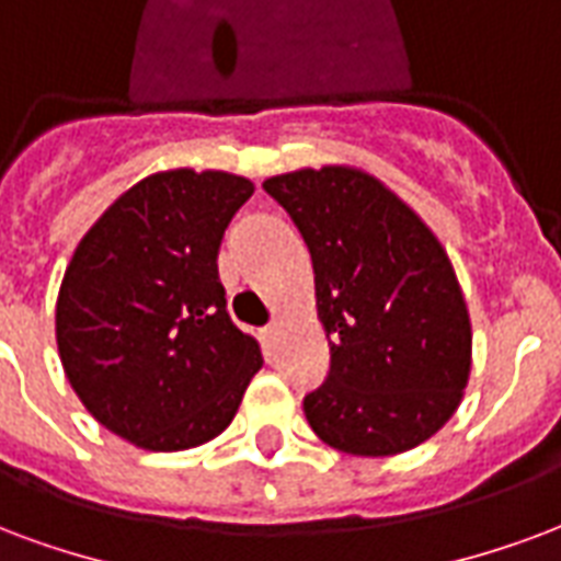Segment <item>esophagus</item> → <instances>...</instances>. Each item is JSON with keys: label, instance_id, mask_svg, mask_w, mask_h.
Returning <instances> with one entry per match:
<instances>
[{"label": "esophagus", "instance_id": "34e87169", "mask_svg": "<svg viewBox=\"0 0 561 561\" xmlns=\"http://www.w3.org/2000/svg\"><path fill=\"white\" fill-rule=\"evenodd\" d=\"M279 335H282V323L279 321H273L267 330H264V339H267V342H276Z\"/></svg>", "mask_w": 561, "mask_h": 561}]
</instances>
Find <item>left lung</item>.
<instances>
[{
    "instance_id": "obj_1",
    "label": "left lung",
    "mask_w": 561,
    "mask_h": 561,
    "mask_svg": "<svg viewBox=\"0 0 561 561\" xmlns=\"http://www.w3.org/2000/svg\"><path fill=\"white\" fill-rule=\"evenodd\" d=\"M312 255L330 371L302 398L318 437L383 458L434 437L470 377V314L431 228L396 193L344 165L264 181Z\"/></svg>"
}]
</instances>
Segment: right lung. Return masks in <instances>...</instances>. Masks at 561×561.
Returning a JSON list of instances; mask_svg holds the SVG:
<instances>
[{
    "instance_id": "right-lung-1",
    "label": "right lung",
    "mask_w": 561,
    "mask_h": 561,
    "mask_svg": "<svg viewBox=\"0 0 561 561\" xmlns=\"http://www.w3.org/2000/svg\"><path fill=\"white\" fill-rule=\"evenodd\" d=\"M252 190L228 172H157L89 228L65 270V375L91 416L139 449H193L222 434L261 368L255 339L228 318L217 270Z\"/></svg>"
}]
</instances>
